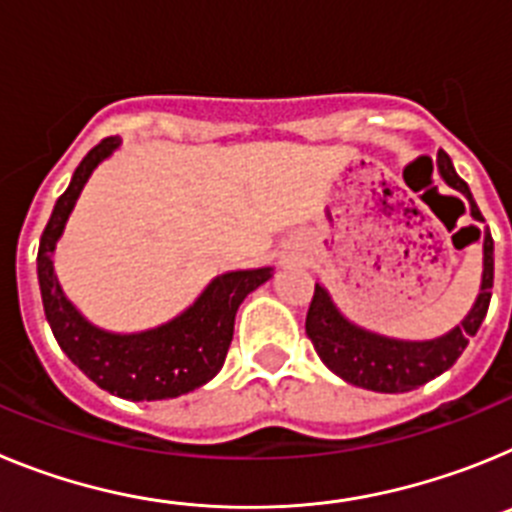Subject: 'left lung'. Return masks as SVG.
<instances>
[{
	"label": "left lung",
	"instance_id": "8db88e82",
	"mask_svg": "<svg viewBox=\"0 0 512 512\" xmlns=\"http://www.w3.org/2000/svg\"><path fill=\"white\" fill-rule=\"evenodd\" d=\"M438 169L443 179L461 194H467L472 215L477 220H485L479 207L474 205L472 192L467 182L459 179L451 166V158L446 151H438ZM482 230L477 228V238ZM495 243H492L490 230H485V274H482V292L474 302L472 312L467 320L454 328L449 336L436 338L425 343H408V341H390V338L374 336L366 330L354 328L351 323L338 315V310L330 302L328 292L315 284L310 310H307L305 330L307 338L312 341L318 356L330 372L346 382L364 387L374 392H410L420 384L431 382L438 374H443L454 361L459 359L461 351L467 348L469 336H474L482 325L490 307L492 282H495V259H492Z\"/></svg>",
	"mask_w": 512,
	"mask_h": 512
}]
</instances>
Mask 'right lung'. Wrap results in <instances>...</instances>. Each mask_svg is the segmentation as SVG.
<instances>
[{
  "instance_id": "right-lung-1",
  "label": "right lung",
  "mask_w": 512,
  "mask_h": 512,
  "mask_svg": "<svg viewBox=\"0 0 512 512\" xmlns=\"http://www.w3.org/2000/svg\"><path fill=\"white\" fill-rule=\"evenodd\" d=\"M117 146L120 138L110 135L81 158L69 189L58 197L51 220L40 235L38 282L43 310L63 354L102 390L133 402L169 400L197 390L220 372L233 341L238 305L271 277V269L230 271L217 277L184 315L146 333L115 336L89 325L58 287L53 248L94 166Z\"/></svg>"
}]
</instances>
